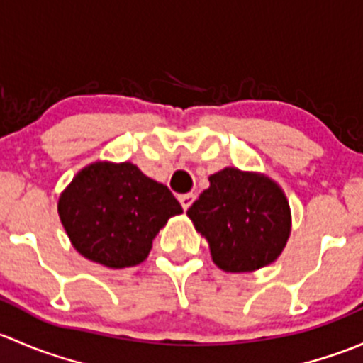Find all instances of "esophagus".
Segmentation results:
<instances>
[{"label": "esophagus", "mask_w": 363, "mask_h": 363, "mask_svg": "<svg viewBox=\"0 0 363 363\" xmlns=\"http://www.w3.org/2000/svg\"><path fill=\"white\" fill-rule=\"evenodd\" d=\"M195 199H196L195 193H186V195L179 196V202H181L182 208H184V211H188V208L191 207V203L195 202Z\"/></svg>", "instance_id": "obj_1"}]
</instances>
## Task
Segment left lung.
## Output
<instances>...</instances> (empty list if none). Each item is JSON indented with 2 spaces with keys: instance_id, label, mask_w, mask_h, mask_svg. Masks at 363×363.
Returning <instances> with one entry per match:
<instances>
[{
  "instance_id": "8db88e82",
  "label": "left lung",
  "mask_w": 363,
  "mask_h": 363,
  "mask_svg": "<svg viewBox=\"0 0 363 363\" xmlns=\"http://www.w3.org/2000/svg\"><path fill=\"white\" fill-rule=\"evenodd\" d=\"M188 208L207 239L212 262L225 272H252L276 262L291 232L286 195L267 175L223 168Z\"/></svg>"
}]
</instances>
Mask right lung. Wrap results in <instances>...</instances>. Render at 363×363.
I'll use <instances>...</instances> for the list:
<instances>
[{
    "mask_svg": "<svg viewBox=\"0 0 363 363\" xmlns=\"http://www.w3.org/2000/svg\"><path fill=\"white\" fill-rule=\"evenodd\" d=\"M73 247L108 269L133 267L147 258L156 233L181 203L137 164L96 161L73 177L57 202Z\"/></svg>",
    "mask_w": 363,
    "mask_h": 363,
    "instance_id": "1",
    "label": "right lung"
}]
</instances>
